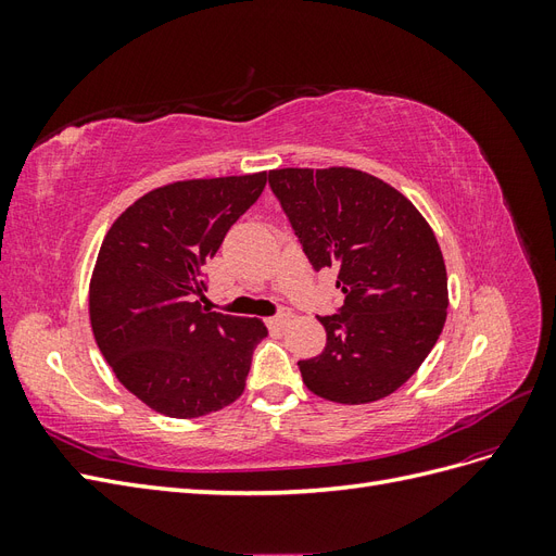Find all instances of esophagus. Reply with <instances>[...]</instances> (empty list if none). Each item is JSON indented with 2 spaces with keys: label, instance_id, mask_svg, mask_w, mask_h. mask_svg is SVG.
<instances>
[{
  "label": "esophagus",
  "instance_id": "esophagus-1",
  "mask_svg": "<svg viewBox=\"0 0 556 556\" xmlns=\"http://www.w3.org/2000/svg\"><path fill=\"white\" fill-rule=\"evenodd\" d=\"M292 319V313L290 311H282L280 315H276V317H268V327H274V329H282L285 325H288Z\"/></svg>",
  "mask_w": 556,
  "mask_h": 556
}]
</instances>
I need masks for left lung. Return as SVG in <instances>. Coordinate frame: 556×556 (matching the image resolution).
I'll use <instances>...</instances> for the list:
<instances>
[{
	"mask_svg": "<svg viewBox=\"0 0 556 556\" xmlns=\"http://www.w3.org/2000/svg\"><path fill=\"white\" fill-rule=\"evenodd\" d=\"M271 190L315 271H336L339 313L317 317L323 355L299 362L317 396L359 406L390 396L427 359L447 317V271L435 233L408 197L350 169H274Z\"/></svg>",
	"mask_w": 556,
	"mask_h": 556,
	"instance_id": "8db88e82",
	"label": "left lung"
}]
</instances>
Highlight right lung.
<instances>
[{"mask_svg":"<svg viewBox=\"0 0 556 556\" xmlns=\"http://www.w3.org/2000/svg\"><path fill=\"white\" fill-rule=\"evenodd\" d=\"M268 174L162 185L121 213L90 278V325L115 378L166 417L192 419L237 401L268 333L260 317L199 304L201 266L260 199Z\"/></svg>","mask_w":556,"mask_h":556,"instance_id":"right-lung-1","label":"right lung"}]
</instances>
